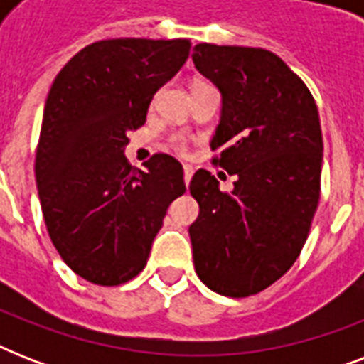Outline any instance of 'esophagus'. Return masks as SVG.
Wrapping results in <instances>:
<instances>
[{
  "label": "esophagus",
  "mask_w": 364,
  "mask_h": 364,
  "mask_svg": "<svg viewBox=\"0 0 364 364\" xmlns=\"http://www.w3.org/2000/svg\"><path fill=\"white\" fill-rule=\"evenodd\" d=\"M193 168L191 166H183V179H185V185L188 187V183H191V179H193Z\"/></svg>",
  "instance_id": "1"
}]
</instances>
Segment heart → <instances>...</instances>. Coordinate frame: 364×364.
Segmentation results:
<instances>
[{"label": "heart", "instance_id": "b5f03b06", "mask_svg": "<svg viewBox=\"0 0 364 364\" xmlns=\"http://www.w3.org/2000/svg\"><path fill=\"white\" fill-rule=\"evenodd\" d=\"M177 141H179V145H181V139H177Z\"/></svg>", "mask_w": 364, "mask_h": 364}]
</instances>
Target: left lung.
I'll list each match as a JSON object with an SVG mask.
<instances>
[{
	"mask_svg": "<svg viewBox=\"0 0 364 364\" xmlns=\"http://www.w3.org/2000/svg\"><path fill=\"white\" fill-rule=\"evenodd\" d=\"M193 62L221 92L211 149L236 176L230 193L205 170L191 181L194 268L211 291L240 299L270 287L304 247L321 187L319 113L302 79L266 48L198 43Z\"/></svg>",
	"mask_w": 364,
	"mask_h": 364,
	"instance_id": "1",
	"label": "left lung"
}]
</instances>
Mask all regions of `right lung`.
<instances>
[{
    "label": "right lung",
    "instance_id": "1",
    "mask_svg": "<svg viewBox=\"0 0 364 364\" xmlns=\"http://www.w3.org/2000/svg\"><path fill=\"white\" fill-rule=\"evenodd\" d=\"M188 39H107L88 45L48 90L36 154L48 236L77 276L121 285L145 268L168 205L185 193L183 168L154 154L128 164V132L187 62Z\"/></svg>",
    "mask_w": 364,
    "mask_h": 364
}]
</instances>
